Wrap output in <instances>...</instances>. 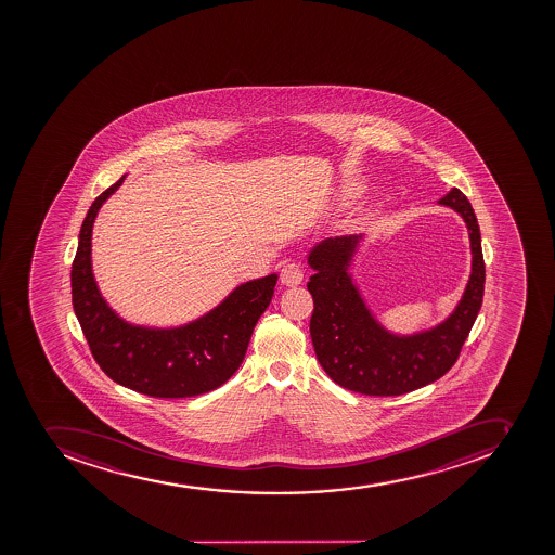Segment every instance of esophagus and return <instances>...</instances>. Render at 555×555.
Returning a JSON list of instances; mask_svg holds the SVG:
<instances>
[{"mask_svg": "<svg viewBox=\"0 0 555 555\" xmlns=\"http://www.w3.org/2000/svg\"><path fill=\"white\" fill-rule=\"evenodd\" d=\"M280 280L287 287H295V285L301 284V280H304V268L298 262H289V264H285L282 268Z\"/></svg>", "mask_w": 555, "mask_h": 555, "instance_id": "obj_1", "label": "esophagus"}]
</instances>
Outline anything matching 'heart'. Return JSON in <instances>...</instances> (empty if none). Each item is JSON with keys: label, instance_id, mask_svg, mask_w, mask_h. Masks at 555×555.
<instances>
[{"label": "heart", "instance_id": "1", "mask_svg": "<svg viewBox=\"0 0 555 555\" xmlns=\"http://www.w3.org/2000/svg\"><path fill=\"white\" fill-rule=\"evenodd\" d=\"M359 186H354L351 182H346V184H343V188H340L339 201L343 202V204H351V202L359 196Z\"/></svg>", "mask_w": 555, "mask_h": 555}]
</instances>
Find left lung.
Wrapping results in <instances>:
<instances>
[{"mask_svg": "<svg viewBox=\"0 0 555 555\" xmlns=\"http://www.w3.org/2000/svg\"><path fill=\"white\" fill-rule=\"evenodd\" d=\"M438 204L465 221L472 270L456 309L433 328L393 334L371 312L351 275L363 234L319 241L307 256L314 270L307 289L314 298L310 337L315 357L324 373L351 392L401 396L426 387L454 365L470 334L485 293L481 232L470 202L457 188Z\"/></svg>", "mask_w": 555, "mask_h": 555, "instance_id": "8db88e82", "label": "left lung"}]
</instances>
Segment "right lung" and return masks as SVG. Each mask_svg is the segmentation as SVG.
Wrapping results in <instances>:
<instances>
[{
	"instance_id": "1",
	"label": "right lung",
	"mask_w": 555,
	"mask_h": 555,
	"mask_svg": "<svg viewBox=\"0 0 555 555\" xmlns=\"http://www.w3.org/2000/svg\"><path fill=\"white\" fill-rule=\"evenodd\" d=\"M126 176L101 193L85 216L70 271L74 314L99 367L118 385L153 398L211 392L240 369L279 275L237 285L215 309L181 326L157 328L120 318L93 276L92 231L99 209L122 186Z\"/></svg>"
}]
</instances>
